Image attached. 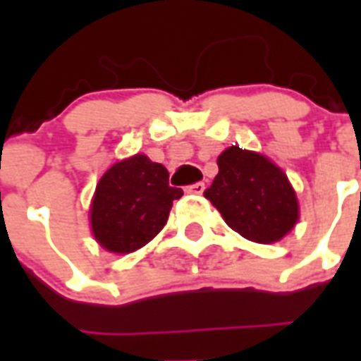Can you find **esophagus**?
Instances as JSON below:
<instances>
[{
    "mask_svg": "<svg viewBox=\"0 0 361 361\" xmlns=\"http://www.w3.org/2000/svg\"><path fill=\"white\" fill-rule=\"evenodd\" d=\"M204 189H206V185H204L202 181H197V183H192V185L187 187L185 191L191 192V195H202Z\"/></svg>",
    "mask_w": 361,
    "mask_h": 361,
    "instance_id": "34e87169",
    "label": "esophagus"
}]
</instances>
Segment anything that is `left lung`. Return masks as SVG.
Wrapping results in <instances>:
<instances>
[{
    "label": "left lung",
    "instance_id": "8db88e82",
    "mask_svg": "<svg viewBox=\"0 0 361 361\" xmlns=\"http://www.w3.org/2000/svg\"><path fill=\"white\" fill-rule=\"evenodd\" d=\"M217 166L204 197L232 231L257 243H274L292 231L300 215L296 192L279 166L238 146L221 153Z\"/></svg>",
    "mask_w": 361,
    "mask_h": 361
}]
</instances>
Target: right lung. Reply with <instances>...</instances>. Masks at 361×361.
Segmentation results:
<instances>
[{"label": "right lung", "mask_w": 361, "mask_h": 361, "mask_svg": "<svg viewBox=\"0 0 361 361\" xmlns=\"http://www.w3.org/2000/svg\"><path fill=\"white\" fill-rule=\"evenodd\" d=\"M183 195L169 185V170L135 155L101 178L92 204L93 236L112 252H133L166 225L172 202Z\"/></svg>", "instance_id": "obj_1"}]
</instances>
